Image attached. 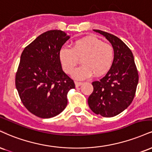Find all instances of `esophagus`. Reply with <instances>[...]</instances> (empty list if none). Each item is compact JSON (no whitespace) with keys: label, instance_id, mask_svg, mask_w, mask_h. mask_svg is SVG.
<instances>
[{"label":"esophagus","instance_id":"obj_1","mask_svg":"<svg viewBox=\"0 0 152 152\" xmlns=\"http://www.w3.org/2000/svg\"><path fill=\"white\" fill-rule=\"evenodd\" d=\"M75 87H80V85H83V83H81V82H75Z\"/></svg>","mask_w":152,"mask_h":152}]
</instances>
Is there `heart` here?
Listing matches in <instances>:
<instances>
[{
  "instance_id": "b5f03b06",
  "label": "heart",
  "mask_w": 152,
  "mask_h": 152,
  "mask_svg": "<svg viewBox=\"0 0 152 152\" xmlns=\"http://www.w3.org/2000/svg\"><path fill=\"white\" fill-rule=\"evenodd\" d=\"M59 60L62 69L70 74L82 58L83 65L75 69L72 77L75 80H85L95 74L102 76L112 67L115 58V52L110 45L104 43L94 36H88L77 40L72 48L62 46L59 50Z\"/></svg>"
}]
</instances>
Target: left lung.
Segmentation results:
<instances>
[{
    "label": "left lung",
    "instance_id": "1",
    "mask_svg": "<svg viewBox=\"0 0 152 152\" xmlns=\"http://www.w3.org/2000/svg\"><path fill=\"white\" fill-rule=\"evenodd\" d=\"M112 44L115 58L112 67L104 77L92 83L94 90L88 98V104L94 113L112 117L126 110L134 97L139 75L133 54L119 37L99 30Z\"/></svg>",
    "mask_w": 152,
    "mask_h": 152
}]
</instances>
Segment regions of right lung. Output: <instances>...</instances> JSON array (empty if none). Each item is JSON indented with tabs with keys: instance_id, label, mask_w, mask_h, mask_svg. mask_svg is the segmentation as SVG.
<instances>
[{
	"instance_id": "add662e5",
	"label": "right lung",
	"mask_w": 152,
	"mask_h": 152,
	"mask_svg": "<svg viewBox=\"0 0 152 152\" xmlns=\"http://www.w3.org/2000/svg\"><path fill=\"white\" fill-rule=\"evenodd\" d=\"M69 37L62 30H49L39 35L21 54L16 89L27 110L40 118L61 113L67 104V92L75 87L62 70L58 57Z\"/></svg>"
}]
</instances>
